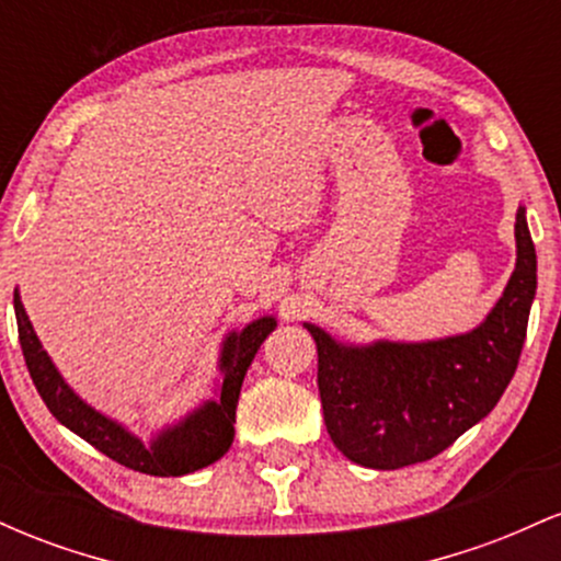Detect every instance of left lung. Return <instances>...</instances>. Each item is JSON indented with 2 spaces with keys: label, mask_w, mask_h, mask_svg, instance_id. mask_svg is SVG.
<instances>
[{
  "label": "left lung",
  "mask_w": 561,
  "mask_h": 561,
  "mask_svg": "<svg viewBox=\"0 0 561 561\" xmlns=\"http://www.w3.org/2000/svg\"><path fill=\"white\" fill-rule=\"evenodd\" d=\"M517 266L478 330L435 343L340 345L306 324L319 351V396L332 443L369 469L433 459L493 411L517 371L536 298V248L517 210Z\"/></svg>",
  "instance_id": "obj_1"
}]
</instances>
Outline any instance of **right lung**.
Returning <instances> with one entry per match:
<instances>
[{
	"mask_svg": "<svg viewBox=\"0 0 561 561\" xmlns=\"http://www.w3.org/2000/svg\"><path fill=\"white\" fill-rule=\"evenodd\" d=\"M15 319H18V337H21L23 358L28 366V375L34 379L38 396L53 411V416L76 435L92 443L96 450L111 456L113 461L124 465L134 472L156 474V478H179L190 474L195 469H203L227 454L231 440H234V416H237V398L244 371L255 358L263 340L272 334L276 321L263 317L253 324L244 327L242 332H231L224 343L221 353V396L216 401L205 403L195 414H190L182 424L165 430L152 446H141L131 433H126L121 424H115L92 405H87L73 390L62 382L57 375L55 364L49 362L47 351L38 343L34 327L21 298L15 293Z\"/></svg>",
	"mask_w": 561,
	"mask_h": 561,
	"instance_id": "obj_1",
	"label": "right lung"
}]
</instances>
